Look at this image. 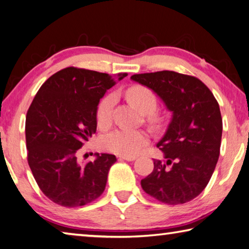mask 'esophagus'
<instances>
[{
    "label": "esophagus",
    "mask_w": 249,
    "mask_h": 249,
    "mask_svg": "<svg viewBox=\"0 0 249 249\" xmlns=\"http://www.w3.org/2000/svg\"><path fill=\"white\" fill-rule=\"evenodd\" d=\"M119 158L122 160H126V161H133V160L136 159L135 156H119Z\"/></svg>",
    "instance_id": "1"
}]
</instances>
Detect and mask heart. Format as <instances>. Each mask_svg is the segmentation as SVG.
<instances>
[{"label": "heart", "instance_id": "1", "mask_svg": "<svg viewBox=\"0 0 249 249\" xmlns=\"http://www.w3.org/2000/svg\"><path fill=\"white\" fill-rule=\"evenodd\" d=\"M126 98L145 114H150L149 121L156 127L162 123L161 117L153 114L158 107V99L155 92L144 86H134L125 92ZM115 95L108 94L101 100L96 108V122L100 127L107 128L111 125ZM149 135L144 130L119 128L113 130L101 140L103 149L121 156H135L148 145Z\"/></svg>", "mask_w": 249, "mask_h": 249}]
</instances>
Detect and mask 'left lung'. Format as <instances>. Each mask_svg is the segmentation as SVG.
<instances>
[{
    "label": "left lung",
    "instance_id": "8db88e82",
    "mask_svg": "<svg viewBox=\"0 0 249 249\" xmlns=\"http://www.w3.org/2000/svg\"><path fill=\"white\" fill-rule=\"evenodd\" d=\"M130 79L156 92L172 112L160 142L163 159L141 181L147 195L166 204H183L208 185L220 156L222 116L216 99L193 75L175 71L133 74Z\"/></svg>",
    "mask_w": 249,
    "mask_h": 249
}]
</instances>
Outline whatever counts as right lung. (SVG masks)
<instances>
[{"label": "right lung", "instance_id": "right-lung-1", "mask_svg": "<svg viewBox=\"0 0 249 249\" xmlns=\"http://www.w3.org/2000/svg\"><path fill=\"white\" fill-rule=\"evenodd\" d=\"M127 73L68 67L44 82L25 123L27 161L37 184L53 203L86 205L102 195L114 155L95 154L79 163L77 151L96 130V108L107 90Z\"/></svg>", "mask_w": 249, "mask_h": 249}]
</instances>
